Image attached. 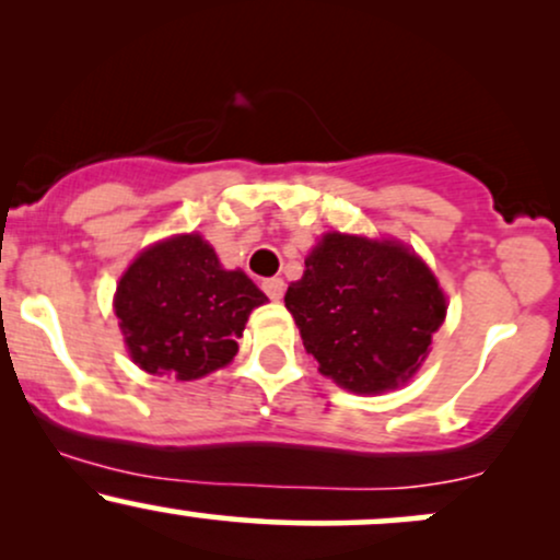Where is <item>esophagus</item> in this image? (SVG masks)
<instances>
[{
  "mask_svg": "<svg viewBox=\"0 0 560 560\" xmlns=\"http://www.w3.org/2000/svg\"><path fill=\"white\" fill-rule=\"evenodd\" d=\"M262 292H266L271 300H281V298H284V281H281V279H266V281H262Z\"/></svg>",
  "mask_w": 560,
  "mask_h": 560,
  "instance_id": "1",
  "label": "esophagus"
}]
</instances>
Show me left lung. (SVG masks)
I'll list each match as a JSON object with an SVG mask.
<instances>
[{
  "label": "left lung",
  "instance_id": "obj_1",
  "mask_svg": "<svg viewBox=\"0 0 560 560\" xmlns=\"http://www.w3.org/2000/svg\"><path fill=\"white\" fill-rule=\"evenodd\" d=\"M307 355L355 395L400 387L447 313L434 273L402 242L324 234L284 294Z\"/></svg>",
  "mask_w": 560,
  "mask_h": 560
}]
</instances>
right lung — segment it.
I'll return each instance as SVG.
<instances>
[{"label": "right lung", "instance_id": "obj_1", "mask_svg": "<svg viewBox=\"0 0 560 560\" xmlns=\"http://www.w3.org/2000/svg\"><path fill=\"white\" fill-rule=\"evenodd\" d=\"M268 302L244 271H226L199 234L147 247L115 289L128 355L152 376L202 378L234 361L236 339Z\"/></svg>", "mask_w": 560, "mask_h": 560}]
</instances>
